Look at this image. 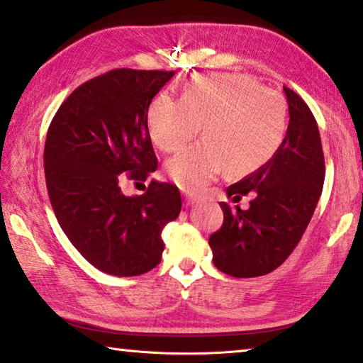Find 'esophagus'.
Returning a JSON list of instances; mask_svg holds the SVG:
<instances>
[{
	"instance_id": "esophagus-1",
	"label": "esophagus",
	"mask_w": 363,
	"mask_h": 363,
	"mask_svg": "<svg viewBox=\"0 0 363 363\" xmlns=\"http://www.w3.org/2000/svg\"><path fill=\"white\" fill-rule=\"evenodd\" d=\"M184 202H186V206H192V203L196 202V197L191 196V194H186V196H184Z\"/></svg>"
}]
</instances>
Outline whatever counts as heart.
<instances>
[{"label": "heart", "instance_id": "heart-1", "mask_svg": "<svg viewBox=\"0 0 363 363\" xmlns=\"http://www.w3.org/2000/svg\"><path fill=\"white\" fill-rule=\"evenodd\" d=\"M157 150L174 152L199 135L203 141L167 161V177L186 192H201L223 171L252 174L281 147L288 104L274 90L240 74H201L184 85L182 99L156 96L146 115Z\"/></svg>", "mask_w": 363, "mask_h": 363}]
</instances>
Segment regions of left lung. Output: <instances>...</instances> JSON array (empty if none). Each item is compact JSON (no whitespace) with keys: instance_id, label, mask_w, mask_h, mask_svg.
Instances as JSON below:
<instances>
[{"instance_id":"obj_1","label":"left lung","mask_w":363,"mask_h":363,"mask_svg":"<svg viewBox=\"0 0 363 363\" xmlns=\"http://www.w3.org/2000/svg\"><path fill=\"white\" fill-rule=\"evenodd\" d=\"M289 125L279 151L267 164L227 187L233 202L255 194L242 211L220 202L223 223L211 235L213 264L235 278L272 273L293 253L308 228L324 186V152L309 106L284 86Z\"/></svg>"}]
</instances>
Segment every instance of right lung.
<instances>
[{
    "instance_id": "1",
    "label": "right lung",
    "mask_w": 363,
    "mask_h": 363,
    "mask_svg": "<svg viewBox=\"0 0 363 363\" xmlns=\"http://www.w3.org/2000/svg\"><path fill=\"white\" fill-rule=\"evenodd\" d=\"M174 74L110 70L75 89L50 121L44 171L54 213L82 257L106 274L138 277L160 264L162 228L181 212L174 184L151 181L131 197L120 187L157 169L146 115Z\"/></svg>"
}]
</instances>
